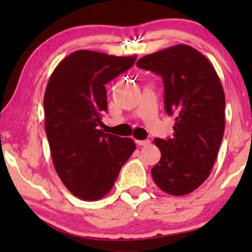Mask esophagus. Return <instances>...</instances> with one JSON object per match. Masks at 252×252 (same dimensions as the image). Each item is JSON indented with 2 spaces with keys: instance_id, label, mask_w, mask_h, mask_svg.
Returning a JSON list of instances; mask_svg holds the SVG:
<instances>
[{
  "instance_id": "obj_1",
  "label": "esophagus",
  "mask_w": 252,
  "mask_h": 252,
  "mask_svg": "<svg viewBox=\"0 0 252 252\" xmlns=\"http://www.w3.org/2000/svg\"><path fill=\"white\" fill-rule=\"evenodd\" d=\"M135 143L140 147H143V146H148V144L150 143V141H149V140H136Z\"/></svg>"
}]
</instances>
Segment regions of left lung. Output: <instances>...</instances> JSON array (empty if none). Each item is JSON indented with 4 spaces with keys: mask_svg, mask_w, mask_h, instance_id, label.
Masks as SVG:
<instances>
[{
    "mask_svg": "<svg viewBox=\"0 0 252 252\" xmlns=\"http://www.w3.org/2000/svg\"><path fill=\"white\" fill-rule=\"evenodd\" d=\"M140 69L159 74L164 110L174 117L173 136L155 139L161 159L151 169L153 181L172 195L192 192L207 180L224 132L225 97L210 61L186 44L148 54Z\"/></svg>",
    "mask_w": 252,
    "mask_h": 252,
    "instance_id": "1",
    "label": "left lung"
}]
</instances>
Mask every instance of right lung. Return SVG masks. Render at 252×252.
Masks as SVG:
<instances>
[{"label":"right lung","instance_id":"1","mask_svg":"<svg viewBox=\"0 0 252 252\" xmlns=\"http://www.w3.org/2000/svg\"><path fill=\"white\" fill-rule=\"evenodd\" d=\"M135 59L75 51L59 63L46 85L44 123L55 171L72 194L85 201L110 192L135 150L132 139L99 129L108 110L105 84Z\"/></svg>","mask_w":252,"mask_h":252}]
</instances>
